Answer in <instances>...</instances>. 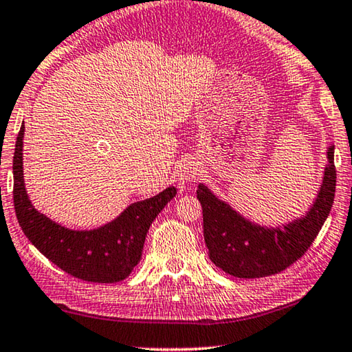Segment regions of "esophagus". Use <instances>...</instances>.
I'll use <instances>...</instances> for the list:
<instances>
[{"label": "esophagus", "instance_id": "34e87169", "mask_svg": "<svg viewBox=\"0 0 352 352\" xmlns=\"http://www.w3.org/2000/svg\"><path fill=\"white\" fill-rule=\"evenodd\" d=\"M199 174H201V167H199L196 161H185L178 166L177 180L178 183H182V185H185V183L196 180Z\"/></svg>", "mask_w": 352, "mask_h": 352}]
</instances>
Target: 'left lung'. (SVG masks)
I'll return each mask as SVG.
<instances>
[{"label": "left lung", "instance_id": "8db88e82", "mask_svg": "<svg viewBox=\"0 0 352 352\" xmlns=\"http://www.w3.org/2000/svg\"><path fill=\"white\" fill-rule=\"evenodd\" d=\"M333 151L335 146L329 145L322 182L310 208L300 218L278 226H262L251 221L207 185L199 183L197 199L204 213V237L213 264L232 276L261 278L275 275L302 258L333 206L337 183Z\"/></svg>", "mask_w": 352, "mask_h": 352}]
</instances>
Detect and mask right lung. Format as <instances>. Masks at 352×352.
Segmentation results:
<instances>
[{
  "label": "right lung",
  "instance_id": "1",
  "mask_svg": "<svg viewBox=\"0 0 352 352\" xmlns=\"http://www.w3.org/2000/svg\"><path fill=\"white\" fill-rule=\"evenodd\" d=\"M23 134L22 124L12 164L14 207L23 234L47 259L83 281L117 283L129 276L142 258L151 223L174 199L177 188L169 186L153 197L131 204L117 218L99 228H65L36 210L30 201L23 178Z\"/></svg>",
  "mask_w": 352,
  "mask_h": 352
}]
</instances>
